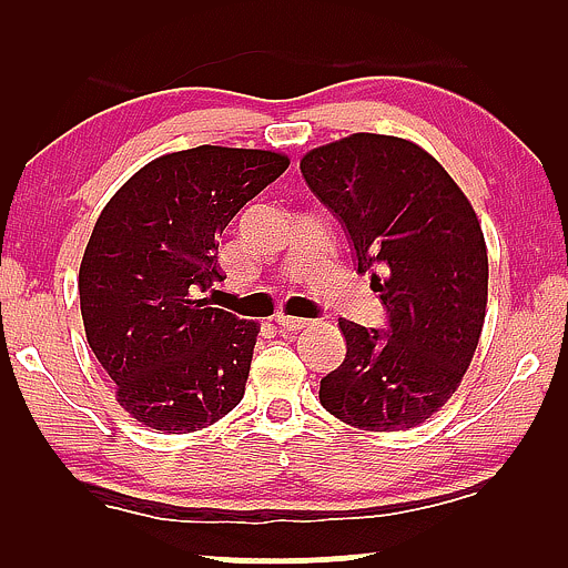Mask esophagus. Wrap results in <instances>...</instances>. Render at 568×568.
Listing matches in <instances>:
<instances>
[{"label":"esophagus","instance_id":"1","mask_svg":"<svg viewBox=\"0 0 568 568\" xmlns=\"http://www.w3.org/2000/svg\"><path fill=\"white\" fill-rule=\"evenodd\" d=\"M275 324H277V329H281V332H287V334H293V332L303 329V326H308L306 318H298V316H283V314L275 318Z\"/></svg>","mask_w":568,"mask_h":568}]
</instances>
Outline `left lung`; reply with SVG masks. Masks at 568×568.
I'll return each mask as SVG.
<instances>
[{"instance_id":"8db88e82","label":"left lung","mask_w":568,"mask_h":568,"mask_svg":"<svg viewBox=\"0 0 568 568\" xmlns=\"http://www.w3.org/2000/svg\"><path fill=\"white\" fill-rule=\"evenodd\" d=\"M301 174L388 314L386 329L342 318L347 355L318 402L361 429L417 427L455 394L481 337L489 260L474 207L437 159L396 135L326 143Z\"/></svg>"}]
</instances>
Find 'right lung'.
<instances>
[{"instance_id": "obj_1", "label": "right lung", "mask_w": 568, "mask_h": 568, "mask_svg": "<svg viewBox=\"0 0 568 568\" xmlns=\"http://www.w3.org/2000/svg\"><path fill=\"white\" fill-rule=\"evenodd\" d=\"M287 164L260 149L174 151L100 213L79 267L84 332L141 425L195 433L242 402L260 329L201 293L221 281L223 229Z\"/></svg>"}]
</instances>
